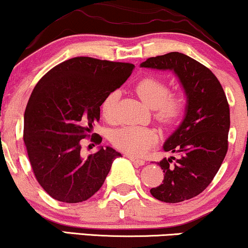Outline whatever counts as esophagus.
<instances>
[{"mask_svg":"<svg viewBox=\"0 0 248 248\" xmlns=\"http://www.w3.org/2000/svg\"><path fill=\"white\" fill-rule=\"evenodd\" d=\"M126 158L129 159V160H131V161H132V162H135V164L139 165V166H142V165L145 164L144 160H142V159H138V158H136V156H133V155H127Z\"/></svg>","mask_w":248,"mask_h":248,"instance_id":"34e87169","label":"esophagus"}]
</instances>
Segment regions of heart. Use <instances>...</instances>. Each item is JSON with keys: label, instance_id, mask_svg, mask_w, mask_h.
Instances as JSON below:
<instances>
[{"label": "heart", "instance_id": "1", "mask_svg": "<svg viewBox=\"0 0 248 248\" xmlns=\"http://www.w3.org/2000/svg\"><path fill=\"white\" fill-rule=\"evenodd\" d=\"M135 90L140 100L151 109L155 110V117L162 123H170L181 115L185 108V98L180 94H170L168 84L159 78L147 77L136 84ZM119 93L112 90L102 101L101 110L107 121L116 117ZM112 144L118 150L132 155H142L154 142L156 135L153 131L139 126H124L116 130L111 137Z\"/></svg>", "mask_w": 248, "mask_h": 248}]
</instances>
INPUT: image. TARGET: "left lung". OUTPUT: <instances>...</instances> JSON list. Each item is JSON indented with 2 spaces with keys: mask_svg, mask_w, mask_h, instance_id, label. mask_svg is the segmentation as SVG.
<instances>
[{
  "mask_svg": "<svg viewBox=\"0 0 248 248\" xmlns=\"http://www.w3.org/2000/svg\"><path fill=\"white\" fill-rule=\"evenodd\" d=\"M140 67L173 71L187 96L185 118L164 144L166 152L177 153L179 158L158 162L164 181L150 191L166 203L190 200L210 185L228 152L230 108L225 93L210 69L179 52L148 58Z\"/></svg>",
  "mask_w": 248,
  "mask_h": 248,
  "instance_id": "left-lung-1",
  "label": "left lung"
}]
</instances>
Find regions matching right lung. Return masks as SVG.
<instances>
[{"instance_id": "obj_1", "label": "right lung", "mask_w": 248, "mask_h": 248, "mask_svg": "<svg viewBox=\"0 0 248 248\" xmlns=\"http://www.w3.org/2000/svg\"><path fill=\"white\" fill-rule=\"evenodd\" d=\"M135 65L77 57L36 84L24 113V144L38 183L54 200L80 203L97 193L121 156L111 147L81 155V140L100 121L104 97L123 84ZM96 137L92 140L102 141Z\"/></svg>"}]
</instances>
